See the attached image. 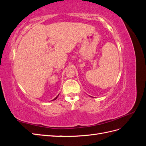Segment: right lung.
<instances>
[{"instance_id":"1","label":"right lung","mask_w":146,"mask_h":146,"mask_svg":"<svg viewBox=\"0 0 146 146\" xmlns=\"http://www.w3.org/2000/svg\"><path fill=\"white\" fill-rule=\"evenodd\" d=\"M58 95H59V94H58ZM58 96H57L56 97V98H55V99H54V100H56V98H58Z\"/></svg>"}]
</instances>
